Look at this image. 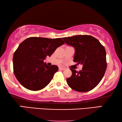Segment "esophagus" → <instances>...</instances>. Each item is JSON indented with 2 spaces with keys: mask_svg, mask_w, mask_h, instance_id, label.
<instances>
[{
  "mask_svg": "<svg viewBox=\"0 0 122 122\" xmlns=\"http://www.w3.org/2000/svg\"><path fill=\"white\" fill-rule=\"evenodd\" d=\"M64 69H65V67H59V70H64Z\"/></svg>",
  "mask_w": 122,
  "mask_h": 122,
  "instance_id": "1",
  "label": "esophagus"
}]
</instances>
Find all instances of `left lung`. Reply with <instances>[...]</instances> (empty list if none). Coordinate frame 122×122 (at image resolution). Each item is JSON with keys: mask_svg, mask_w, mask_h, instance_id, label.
<instances>
[{"mask_svg": "<svg viewBox=\"0 0 122 122\" xmlns=\"http://www.w3.org/2000/svg\"><path fill=\"white\" fill-rule=\"evenodd\" d=\"M62 39L74 48V61L83 65L79 71L70 69L72 75L66 80L68 86L78 92L92 90L100 82L105 73L107 63L105 48L97 39L90 35H75Z\"/></svg>", "mask_w": 122, "mask_h": 122, "instance_id": "8db88e82", "label": "left lung"}]
</instances>
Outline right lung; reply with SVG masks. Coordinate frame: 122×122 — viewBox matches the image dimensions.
Returning <instances> with one entry per match:
<instances>
[{
	"mask_svg": "<svg viewBox=\"0 0 122 122\" xmlns=\"http://www.w3.org/2000/svg\"><path fill=\"white\" fill-rule=\"evenodd\" d=\"M64 43L61 38L36 37L22 42L13 57V72L20 84L31 91H38L47 86L59 68L55 65L48 66L44 60Z\"/></svg>",
	"mask_w": 122,
	"mask_h": 122,
	"instance_id": "add662e5",
	"label": "right lung"
}]
</instances>
